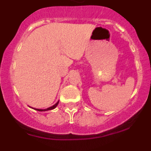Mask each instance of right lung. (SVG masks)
I'll return each mask as SVG.
<instances>
[{"label":"right lung","instance_id":"1","mask_svg":"<svg viewBox=\"0 0 151 151\" xmlns=\"http://www.w3.org/2000/svg\"><path fill=\"white\" fill-rule=\"evenodd\" d=\"M58 104H59V101H58V102H57V103H56V104L54 105V106H50V107L47 108V109H45V110H41V109H36V108H33V109H35V110H38V111H47V110H53V109L56 108V107H57V105H58Z\"/></svg>","mask_w":151,"mask_h":151}]
</instances>
